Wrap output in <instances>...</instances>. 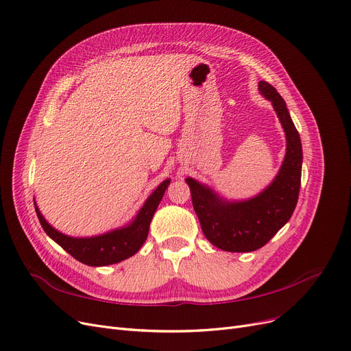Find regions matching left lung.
Listing matches in <instances>:
<instances>
[{
	"label": "left lung",
	"instance_id": "1",
	"mask_svg": "<svg viewBox=\"0 0 351 351\" xmlns=\"http://www.w3.org/2000/svg\"><path fill=\"white\" fill-rule=\"evenodd\" d=\"M258 86L261 95L271 101L287 138L285 157L272 183L255 197L230 202L197 180L186 178L204 236L226 252H252L265 246L291 219L298 202L302 168L300 134L282 96L265 80Z\"/></svg>",
	"mask_w": 351,
	"mask_h": 351
}]
</instances>
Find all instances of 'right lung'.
Masks as SVG:
<instances>
[{
  "label": "right lung",
  "instance_id": "1",
  "mask_svg": "<svg viewBox=\"0 0 351 351\" xmlns=\"http://www.w3.org/2000/svg\"><path fill=\"white\" fill-rule=\"evenodd\" d=\"M170 178L164 180L162 183L151 193L143 207L138 210L136 216L122 228L109 230L104 234L90 237H73L67 236L51 224L40 213L34 200L36 213L40 220L41 228L51 237V239L62 246L69 255H72L79 262L89 266H106L118 263L135 255L147 241L149 223L154 213L162 199V195L170 184Z\"/></svg>",
  "mask_w": 351,
  "mask_h": 351
}]
</instances>
